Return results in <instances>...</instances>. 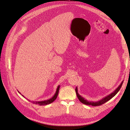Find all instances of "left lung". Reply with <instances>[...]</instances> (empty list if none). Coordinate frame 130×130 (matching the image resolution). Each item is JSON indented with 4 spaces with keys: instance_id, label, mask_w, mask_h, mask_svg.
Returning <instances> with one entry per match:
<instances>
[{
    "instance_id": "obj_1",
    "label": "left lung",
    "mask_w": 130,
    "mask_h": 130,
    "mask_svg": "<svg viewBox=\"0 0 130 130\" xmlns=\"http://www.w3.org/2000/svg\"><path fill=\"white\" fill-rule=\"evenodd\" d=\"M123 81H123L121 82V83L120 84V85L118 86V88H117V89L113 92H112V93L109 94V95H108L107 96H105V98H103V99H101L100 100L98 101H95V102H94V101H89L85 99L84 98L82 97V96H81L80 94L78 93L77 87L75 88V91H76V95H77V96L78 98V100H79L81 102V103H82V104H84L85 105H91L92 106H100V105H101L104 104V103H106V102L108 101V100H109L111 99H112L113 97H114L116 95V94H117V93L119 91V90H120V88L121 87V86H122V85H123Z\"/></svg>"
}]
</instances>
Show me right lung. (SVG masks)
I'll list each match as a JSON object with an SVG mask.
<instances>
[{"label": "right lung", "mask_w": 130, "mask_h": 130, "mask_svg": "<svg viewBox=\"0 0 130 130\" xmlns=\"http://www.w3.org/2000/svg\"><path fill=\"white\" fill-rule=\"evenodd\" d=\"M60 86H58L56 89V91L54 95L52 98H50V99L46 100H44V101H32V103H33L34 104H38L40 106L46 105H48V104L52 103L55 100V99L57 98V96L58 94V92H59V89H60ZM22 95L23 96H24V95Z\"/></svg>", "instance_id": "1"}]
</instances>
